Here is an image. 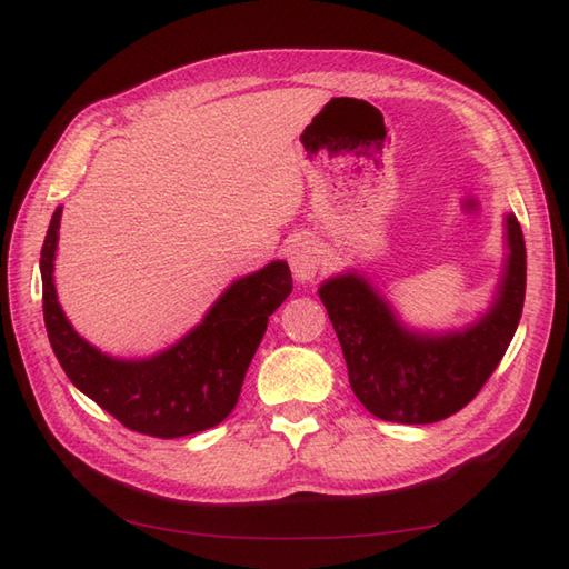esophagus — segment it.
Masks as SVG:
<instances>
[{
	"label": "esophagus",
	"mask_w": 569,
	"mask_h": 569,
	"mask_svg": "<svg viewBox=\"0 0 569 569\" xmlns=\"http://www.w3.org/2000/svg\"><path fill=\"white\" fill-rule=\"evenodd\" d=\"M288 263L296 281H312L322 266V249L312 237H296L288 247Z\"/></svg>",
	"instance_id": "34e87169"
}]
</instances>
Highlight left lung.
Here are the masks:
<instances>
[{"label":"left lung","instance_id":"obj_1","mask_svg":"<svg viewBox=\"0 0 569 569\" xmlns=\"http://www.w3.org/2000/svg\"><path fill=\"white\" fill-rule=\"evenodd\" d=\"M506 259L487 312L459 330H416L367 273L349 269L322 281L347 361L349 386L381 420L426 426L465 408L487 383L509 349L526 298V241L513 212L503 217Z\"/></svg>","mask_w":569,"mask_h":569}]
</instances>
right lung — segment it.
Returning a JSON list of instances; mask_svg holds the SVG:
<instances>
[{
  "mask_svg": "<svg viewBox=\"0 0 569 569\" xmlns=\"http://www.w3.org/2000/svg\"><path fill=\"white\" fill-rule=\"evenodd\" d=\"M63 208H56L41 249L43 320L60 367L76 389L124 428L183 438L232 413L271 312L293 291L286 261L241 276L224 288L188 335L151 357L119 359L80 337L58 303L53 261Z\"/></svg>",
  "mask_w": 569,
  "mask_h": 569,
  "instance_id": "obj_1",
  "label": "right lung"
}]
</instances>
